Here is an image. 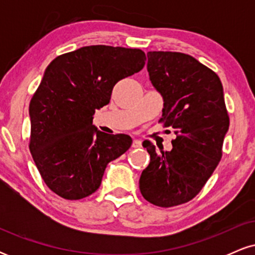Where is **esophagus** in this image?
Returning <instances> with one entry per match:
<instances>
[{
  "label": "esophagus",
  "instance_id": "obj_1",
  "mask_svg": "<svg viewBox=\"0 0 255 255\" xmlns=\"http://www.w3.org/2000/svg\"><path fill=\"white\" fill-rule=\"evenodd\" d=\"M134 148H137V147H141V141H140L139 139H134L133 140V144H131Z\"/></svg>",
  "mask_w": 255,
  "mask_h": 255
}]
</instances>
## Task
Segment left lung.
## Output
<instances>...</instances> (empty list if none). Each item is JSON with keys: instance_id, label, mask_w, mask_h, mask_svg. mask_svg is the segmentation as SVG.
<instances>
[{"instance_id": "1", "label": "left lung", "mask_w": 255, "mask_h": 255, "mask_svg": "<svg viewBox=\"0 0 255 255\" xmlns=\"http://www.w3.org/2000/svg\"><path fill=\"white\" fill-rule=\"evenodd\" d=\"M147 72L164 102L159 122L174 128L176 139L160 153L144 142L151 159L139 188L148 203L171 207L192 200L215 171L229 116L221 79L191 55L150 51Z\"/></svg>"}]
</instances>
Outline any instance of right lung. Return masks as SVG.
<instances>
[{
    "mask_svg": "<svg viewBox=\"0 0 255 255\" xmlns=\"http://www.w3.org/2000/svg\"><path fill=\"white\" fill-rule=\"evenodd\" d=\"M145 52L90 45L57 56L31 99L30 151L46 186L79 200L99 188L105 168L131 145L126 134H107L93 115L110 102L118 81L141 71Z\"/></svg>",
    "mask_w": 255,
    "mask_h": 255,
    "instance_id": "obj_1",
    "label": "right lung"
}]
</instances>
